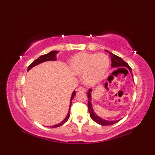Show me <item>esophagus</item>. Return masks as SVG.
<instances>
[{
    "label": "esophagus",
    "instance_id": "obj_1",
    "mask_svg": "<svg viewBox=\"0 0 155 155\" xmlns=\"http://www.w3.org/2000/svg\"><path fill=\"white\" fill-rule=\"evenodd\" d=\"M77 91H79V92H85L86 90H85V88L80 87H79V88L77 89Z\"/></svg>",
    "mask_w": 155,
    "mask_h": 155
}]
</instances>
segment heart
Masks as SVG:
<instances>
[{
  "mask_svg": "<svg viewBox=\"0 0 155 155\" xmlns=\"http://www.w3.org/2000/svg\"><path fill=\"white\" fill-rule=\"evenodd\" d=\"M110 65V59L104 54L80 52L75 55L70 61L72 72L78 76L83 75V81L92 86L104 77Z\"/></svg>",
  "mask_w": 155,
  "mask_h": 155,
  "instance_id": "b5f03b06",
  "label": "heart"
}]
</instances>
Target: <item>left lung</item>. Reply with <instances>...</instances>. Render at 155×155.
Returning <instances> with one entry per match:
<instances>
[{
    "mask_svg": "<svg viewBox=\"0 0 155 155\" xmlns=\"http://www.w3.org/2000/svg\"><path fill=\"white\" fill-rule=\"evenodd\" d=\"M107 52H108L109 54L110 58H111V61H112V64L111 66L112 68H120V67H125L127 68L129 70V72H130L131 75L133 76V74H132V69L130 68V67H129V65L126 62H125L124 61L121 59V58L118 57L116 55H114V54H112L110 51H109L108 50H105ZM134 82V80H133ZM108 85V83H105V85L107 87ZM92 91V89H89L88 92H87V95H88V112L90 113V116L91 118L96 122L97 124L101 125H113L117 122H118L119 121H120V120H106L101 118V117L98 116L96 112H94L93 109L92 107V95H91V92Z\"/></svg>",
    "mask_w": 155,
    "mask_h": 155,
    "instance_id": "left-lung-1",
    "label": "left lung"
}]
</instances>
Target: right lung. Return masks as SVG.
Listing matches in <instances>:
<instances>
[{
    "mask_svg": "<svg viewBox=\"0 0 155 155\" xmlns=\"http://www.w3.org/2000/svg\"><path fill=\"white\" fill-rule=\"evenodd\" d=\"M58 53H59L58 51H56V50H53V51H51L50 52H49L48 54H45V55H43L40 56V57L37 59L36 60H35L34 62H33L30 66L28 67V70H30L31 68L34 67L35 66H36V65L39 64L40 63H42L43 62H45V61H56L57 60V58H56V54H57ZM75 94H76V91H74L73 92H72V94L71 96V98H70V107H69V109H68V114L67 115V116L65 117V118L61 121V122L59 123L57 125H52V126H50V127L51 128H55V127H59L61 125H63L65 122H67V120H68L69 117H70V106H71V104H72V100L74 98V97L75 96Z\"/></svg>",
    "mask_w": 155,
    "mask_h": 155,
    "instance_id": "obj_1",
    "label": "right lung"
}]
</instances>
